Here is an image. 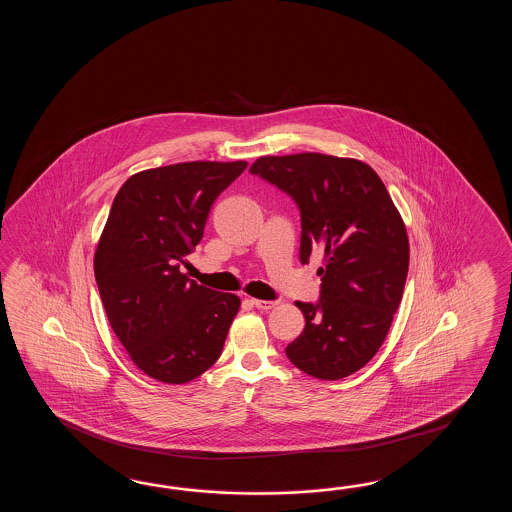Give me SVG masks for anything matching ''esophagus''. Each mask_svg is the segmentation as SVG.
I'll return each instance as SVG.
<instances>
[{
  "label": "esophagus",
  "instance_id": "esophagus-1",
  "mask_svg": "<svg viewBox=\"0 0 512 512\" xmlns=\"http://www.w3.org/2000/svg\"><path fill=\"white\" fill-rule=\"evenodd\" d=\"M251 302L254 307H258L261 311H269V309L278 305L276 300H258V298H252Z\"/></svg>",
  "mask_w": 512,
  "mask_h": 512
}]
</instances>
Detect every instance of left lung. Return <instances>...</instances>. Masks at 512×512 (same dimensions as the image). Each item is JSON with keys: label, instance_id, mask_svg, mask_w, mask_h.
<instances>
[{"label": "left lung", "instance_id": "1", "mask_svg": "<svg viewBox=\"0 0 512 512\" xmlns=\"http://www.w3.org/2000/svg\"><path fill=\"white\" fill-rule=\"evenodd\" d=\"M251 174L300 208V261L324 252L320 300L296 302L305 327L285 355L315 379H344L375 357L401 304L410 261L403 218L381 177L357 159L272 155L256 159Z\"/></svg>", "mask_w": 512, "mask_h": 512}]
</instances>
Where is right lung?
Instances as JSON below:
<instances>
[{
	"label": "right lung",
	"instance_id": "obj_1",
	"mask_svg": "<svg viewBox=\"0 0 512 512\" xmlns=\"http://www.w3.org/2000/svg\"><path fill=\"white\" fill-rule=\"evenodd\" d=\"M245 161H192L131 175L120 186L95 252L111 329L133 364L166 384L194 381L219 359L240 298L179 271L203 238L216 197Z\"/></svg>",
	"mask_w": 512,
	"mask_h": 512
}]
</instances>
